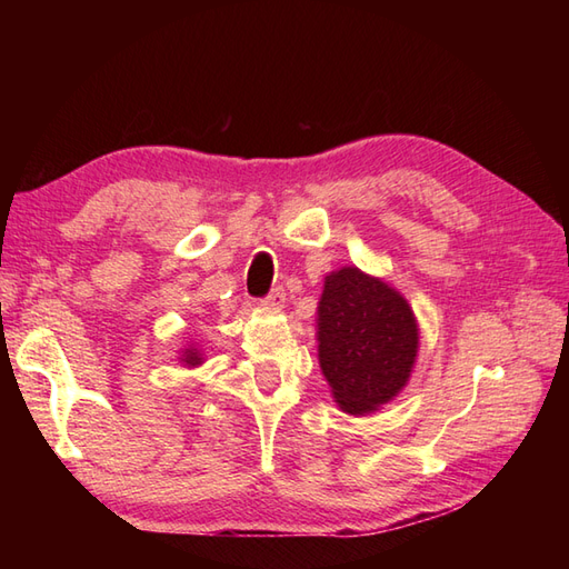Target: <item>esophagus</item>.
<instances>
[{"label": "esophagus", "instance_id": "1", "mask_svg": "<svg viewBox=\"0 0 569 569\" xmlns=\"http://www.w3.org/2000/svg\"><path fill=\"white\" fill-rule=\"evenodd\" d=\"M261 306H263V308H269V310H281V308L286 306V293H283V288H273V291L261 300Z\"/></svg>", "mask_w": 569, "mask_h": 569}]
</instances>
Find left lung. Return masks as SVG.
I'll use <instances>...</instances> for the list:
<instances>
[{
  "instance_id": "8db88e82",
  "label": "left lung",
  "mask_w": 569,
  "mask_h": 569,
  "mask_svg": "<svg viewBox=\"0 0 569 569\" xmlns=\"http://www.w3.org/2000/svg\"><path fill=\"white\" fill-rule=\"evenodd\" d=\"M418 357L408 300L357 266L325 276L318 303V359L335 401L367 416L403 391Z\"/></svg>"
}]
</instances>
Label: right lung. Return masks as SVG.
Segmentation results:
<instances>
[{
    "instance_id": "obj_1",
    "label": "right lung",
    "mask_w": 569,
    "mask_h": 569,
    "mask_svg": "<svg viewBox=\"0 0 569 569\" xmlns=\"http://www.w3.org/2000/svg\"><path fill=\"white\" fill-rule=\"evenodd\" d=\"M180 361H183L186 367H200V365H202V355H200V349H196V347H188V349H183V355H180Z\"/></svg>"
}]
</instances>
